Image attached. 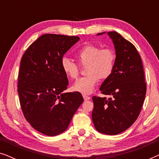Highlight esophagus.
Returning a JSON list of instances; mask_svg holds the SVG:
<instances>
[{
	"label": "esophagus",
	"instance_id": "esophagus-1",
	"mask_svg": "<svg viewBox=\"0 0 159 159\" xmlns=\"http://www.w3.org/2000/svg\"><path fill=\"white\" fill-rule=\"evenodd\" d=\"M82 96H83V98L84 101H88V100L90 99V97L88 96V95H83Z\"/></svg>",
	"mask_w": 159,
	"mask_h": 159
}]
</instances>
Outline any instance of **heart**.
Returning a JSON list of instances; mask_svg holds the SVG:
<instances>
[{"instance_id":"heart-1","label":"heart","mask_w":159,"mask_h":159,"mask_svg":"<svg viewBox=\"0 0 159 159\" xmlns=\"http://www.w3.org/2000/svg\"><path fill=\"white\" fill-rule=\"evenodd\" d=\"M80 66H85V77L80 78L73 85V90L83 94H90L94 90L99 79L109 77L114 71L116 56L111 48H101L99 45L88 43L76 53ZM67 57H63L61 66L65 75L71 80L79 77L80 67Z\"/></svg>"}]
</instances>
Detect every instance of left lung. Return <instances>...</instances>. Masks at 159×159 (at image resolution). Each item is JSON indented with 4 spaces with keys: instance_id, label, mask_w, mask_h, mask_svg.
I'll return each mask as SVG.
<instances>
[{
    "instance_id": "1",
    "label": "left lung",
    "mask_w": 159,
    "mask_h": 159,
    "mask_svg": "<svg viewBox=\"0 0 159 159\" xmlns=\"http://www.w3.org/2000/svg\"><path fill=\"white\" fill-rule=\"evenodd\" d=\"M108 34L114 42L116 58L114 71L100 90L111 98L93 97L92 119L98 131L114 135L128 129L138 119L144 103L146 82L142 59L134 45L118 32Z\"/></svg>"
}]
</instances>
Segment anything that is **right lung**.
I'll return each mask as SVG.
<instances>
[{"mask_svg":"<svg viewBox=\"0 0 159 159\" xmlns=\"http://www.w3.org/2000/svg\"><path fill=\"white\" fill-rule=\"evenodd\" d=\"M79 40L43 34L21 57L17 88L21 111L34 129L48 136L64 132L83 102L79 92L64 93L69 82L61 66L64 54Z\"/></svg>","mask_w":159,"mask_h":159,"instance_id":"1","label":"right lung"}]
</instances>
